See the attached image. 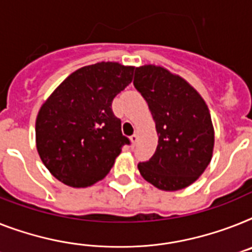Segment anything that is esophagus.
Returning a JSON list of instances; mask_svg holds the SVG:
<instances>
[{"instance_id":"esophagus-1","label":"esophagus","mask_w":252,"mask_h":252,"mask_svg":"<svg viewBox=\"0 0 252 252\" xmlns=\"http://www.w3.org/2000/svg\"><path fill=\"white\" fill-rule=\"evenodd\" d=\"M138 138L139 136L136 134H134L132 136H130V140H131V144H132V147H135V144L138 143Z\"/></svg>"}]
</instances>
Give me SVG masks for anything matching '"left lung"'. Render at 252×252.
<instances>
[{
	"label": "left lung",
	"instance_id": "obj_1",
	"mask_svg": "<svg viewBox=\"0 0 252 252\" xmlns=\"http://www.w3.org/2000/svg\"><path fill=\"white\" fill-rule=\"evenodd\" d=\"M134 86L148 103L158 134L155 155L138 165L140 175L166 192L187 188L213 158L215 135L209 108L194 87L163 66L136 68Z\"/></svg>",
	"mask_w": 252,
	"mask_h": 252
}]
</instances>
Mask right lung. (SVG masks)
I'll list each match as a JSON object with an SVG mask.
<instances>
[{
    "instance_id": "obj_1",
    "label": "right lung",
    "mask_w": 252,
    "mask_h": 252,
    "mask_svg": "<svg viewBox=\"0 0 252 252\" xmlns=\"http://www.w3.org/2000/svg\"><path fill=\"white\" fill-rule=\"evenodd\" d=\"M135 66L100 62L82 66L56 87L39 108L36 147L59 182L86 188L104 179L125 144L112 101L132 81Z\"/></svg>"
}]
</instances>
